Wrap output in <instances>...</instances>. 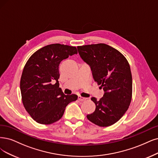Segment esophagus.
Returning <instances> with one entry per match:
<instances>
[{
	"label": "esophagus",
	"mask_w": 158,
	"mask_h": 158,
	"mask_svg": "<svg viewBox=\"0 0 158 158\" xmlns=\"http://www.w3.org/2000/svg\"><path fill=\"white\" fill-rule=\"evenodd\" d=\"M78 100H79V101L83 102V101L86 100V98H83V97H81V96H78Z\"/></svg>",
	"instance_id": "obj_1"
}]
</instances>
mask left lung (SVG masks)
<instances>
[{
    "mask_svg": "<svg viewBox=\"0 0 158 158\" xmlns=\"http://www.w3.org/2000/svg\"><path fill=\"white\" fill-rule=\"evenodd\" d=\"M77 50L90 66L93 78L104 91L100 100L91 98L96 109L86 117L97 126H111L125 114L131 100L130 64L121 52L105 44L78 46Z\"/></svg>",
    "mask_w": 158,
    "mask_h": 158,
    "instance_id": "left-lung-1",
    "label": "left lung"
}]
</instances>
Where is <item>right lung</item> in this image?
Returning <instances> with one entry per match:
<instances>
[{
    "label": "right lung",
    "instance_id": "add662e5",
    "mask_svg": "<svg viewBox=\"0 0 158 158\" xmlns=\"http://www.w3.org/2000/svg\"><path fill=\"white\" fill-rule=\"evenodd\" d=\"M74 54H77L75 47L51 44L35 52L27 62L20 81L22 101L38 123L51 124L60 120L68 105L77 100L75 94H64L58 81L60 62Z\"/></svg>",
    "mask_w": 158,
    "mask_h": 158
}]
</instances>
